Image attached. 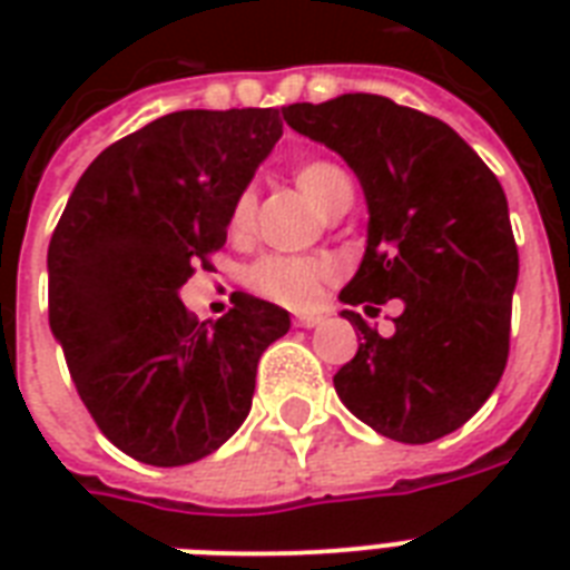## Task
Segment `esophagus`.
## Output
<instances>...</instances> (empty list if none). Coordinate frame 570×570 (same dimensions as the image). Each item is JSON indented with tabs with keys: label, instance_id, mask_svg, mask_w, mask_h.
Masks as SVG:
<instances>
[{
	"label": "esophagus",
	"instance_id": "34e87169",
	"mask_svg": "<svg viewBox=\"0 0 570 570\" xmlns=\"http://www.w3.org/2000/svg\"><path fill=\"white\" fill-rule=\"evenodd\" d=\"M293 325L295 328H316V325H322V316H316V313H302V316H295Z\"/></svg>",
	"mask_w": 570,
	"mask_h": 570
}]
</instances>
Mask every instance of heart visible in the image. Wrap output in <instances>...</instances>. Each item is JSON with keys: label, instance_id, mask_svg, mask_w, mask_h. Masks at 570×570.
Wrapping results in <instances>:
<instances>
[{"label": "heart", "instance_id": "b5f03b06", "mask_svg": "<svg viewBox=\"0 0 570 570\" xmlns=\"http://www.w3.org/2000/svg\"><path fill=\"white\" fill-rule=\"evenodd\" d=\"M298 189L311 197L313 206L325 215H334L340 206L352 204L355 189L348 174L331 159H304L293 168ZM254 206L257 195L254 189H242L230 209V230L245 233L254 222ZM334 281V263L322 257H284V254H268L259 257L245 272V284L268 302L307 311L320 302L325 286Z\"/></svg>", "mask_w": 570, "mask_h": 570}]
</instances>
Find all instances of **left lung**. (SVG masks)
I'll list each match as a JSON object with an SVG mask.
<instances>
[{"mask_svg": "<svg viewBox=\"0 0 570 570\" xmlns=\"http://www.w3.org/2000/svg\"><path fill=\"white\" fill-rule=\"evenodd\" d=\"M284 120L337 150L370 206L366 254L340 293L364 337L334 375L337 396L390 441L455 432L509 361L518 245L503 186L455 129L379 94L293 102ZM390 297L406 311L381 338L354 307Z\"/></svg>", "mask_w": 570, "mask_h": 570, "instance_id": "left-lung-1", "label": "left lung"}]
</instances>
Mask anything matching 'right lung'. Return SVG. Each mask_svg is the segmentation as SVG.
<instances>
[{
	"mask_svg": "<svg viewBox=\"0 0 570 570\" xmlns=\"http://www.w3.org/2000/svg\"><path fill=\"white\" fill-rule=\"evenodd\" d=\"M281 132L277 109L171 111L106 147L58 218L49 328L94 423L136 461L180 468L218 450L248 416L259 355L289 331V313L254 295L218 322L180 302Z\"/></svg>",
	"mask_w": 570,
	"mask_h": 570,
	"instance_id": "obj_1",
	"label": "right lung"
}]
</instances>
